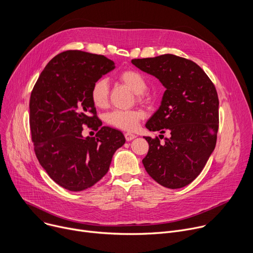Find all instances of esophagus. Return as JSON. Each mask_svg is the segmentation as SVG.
<instances>
[{
  "label": "esophagus",
  "instance_id": "34e87169",
  "mask_svg": "<svg viewBox=\"0 0 253 253\" xmlns=\"http://www.w3.org/2000/svg\"><path fill=\"white\" fill-rule=\"evenodd\" d=\"M125 137H126V140L127 142H129V141L133 140L135 137H137V135L133 134V133H130V132H126V133H125Z\"/></svg>",
  "mask_w": 253,
  "mask_h": 253
}]
</instances>
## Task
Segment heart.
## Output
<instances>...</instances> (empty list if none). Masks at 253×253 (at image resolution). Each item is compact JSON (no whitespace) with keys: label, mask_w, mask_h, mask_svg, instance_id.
Listing matches in <instances>:
<instances>
[{"label":"heart","mask_w":253,"mask_h":253,"mask_svg":"<svg viewBox=\"0 0 253 253\" xmlns=\"http://www.w3.org/2000/svg\"><path fill=\"white\" fill-rule=\"evenodd\" d=\"M118 79L137 93L139 98L143 100L148 99L146 93L147 82L145 77L138 71L125 70L118 75ZM109 97V85L106 80H97L90 90V98L93 105L97 108H104L108 104ZM144 111L141 109L130 110H120L115 109L106 114V122L111 126L120 128L123 130L132 131L138 127L139 123L144 119Z\"/></svg>","instance_id":"obj_1"}]
</instances>
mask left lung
<instances>
[{"label":"left lung","instance_id":"1","mask_svg":"<svg viewBox=\"0 0 253 253\" xmlns=\"http://www.w3.org/2000/svg\"><path fill=\"white\" fill-rule=\"evenodd\" d=\"M131 63L158 78L166 88L159 109L146 127L167 131L170 138L160 144L158 137H145L149 151L144 167L162 186L183 187L199 176L216 147L219 98L215 85L196 63L174 54L134 59Z\"/></svg>","mask_w":253,"mask_h":253}]
</instances>
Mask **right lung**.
<instances>
[{
    "label": "right lung",
    "instance_id": "right-lung-1",
    "mask_svg": "<svg viewBox=\"0 0 253 253\" xmlns=\"http://www.w3.org/2000/svg\"><path fill=\"white\" fill-rule=\"evenodd\" d=\"M113 69L104 55L66 50L49 61L32 89L29 125L35 155L49 177L68 190L98 182L126 142L121 130L101 126L90 98L92 85ZM85 126L99 130L94 138L83 137Z\"/></svg>",
    "mask_w": 253,
    "mask_h": 253
}]
</instances>
